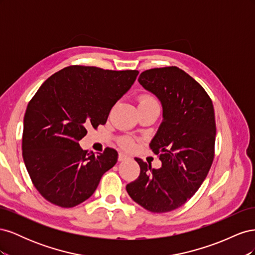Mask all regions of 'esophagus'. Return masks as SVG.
I'll use <instances>...</instances> for the list:
<instances>
[{"label": "esophagus", "mask_w": 255, "mask_h": 255, "mask_svg": "<svg viewBox=\"0 0 255 255\" xmlns=\"http://www.w3.org/2000/svg\"><path fill=\"white\" fill-rule=\"evenodd\" d=\"M127 158H128V156L127 155V154H125V153H119V155H118V159H119V161L126 160Z\"/></svg>", "instance_id": "34e87169"}]
</instances>
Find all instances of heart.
Wrapping results in <instances>:
<instances>
[{
	"label": "heart",
	"instance_id": "b5f03b06",
	"mask_svg": "<svg viewBox=\"0 0 255 255\" xmlns=\"http://www.w3.org/2000/svg\"><path fill=\"white\" fill-rule=\"evenodd\" d=\"M150 102H156L151 96H142L139 99V104H143V103H150ZM120 144L123 146L125 149H132L134 146V141L129 138H123L120 141Z\"/></svg>",
	"mask_w": 255,
	"mask_h": 255
}]
</instances>
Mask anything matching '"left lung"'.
Instances as JSON below:
<instances>
[{"label": "left lung", "mask_w": 255, "mask_h": 255, "mask_svg": "<svg viewBox=\"0 0 255 255\" xmlns=\"http://www.w3.org/2000/svg\"><path fill=\"white\" fill-rule=\"evenodd\" d=\"M138 82L163 106V121L150 142L161 167L135 160L140 174L127 185L136 203L152 213L182 206L196 194L214 159L216 123L212 100L197 81L177 67L143 71Z\"/></svg>", "instance_id": "left-lung-1"}]
</instances>
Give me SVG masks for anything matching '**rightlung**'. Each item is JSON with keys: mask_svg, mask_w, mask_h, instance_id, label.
Returning <instances> with one entry per match:
<instances>
[{"mask_svg": "<svg viewBox=\"0 0 255 255\" xmlns=\"http://www.w3.org/2000/svg\"><path fill=\"white\" fill-rule=\"evenodd\" d=\"M138 73L70 66L50 76L30 100L23 120L22 155L34 186L49 202L79 205L117 163L116 150L106 148L95 155L79 141L89 127L106 123Z\"/></svg>", "mask_w": 255, "mask_h": 255, "instance_id": "right-lung-1", "label": "right lung"}]
</instances>
